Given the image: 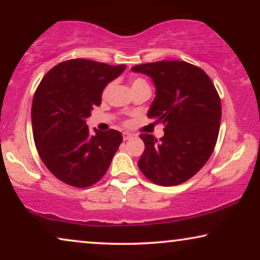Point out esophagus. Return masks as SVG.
Returning <instances> with one entry per match:
<instances>
[{
	"instance_id": "34e87169",
	"label": "esophagus",
	"mask_w": 260,
	"mask_h": 260,
	"mask_svg": "<svg viewBox=\"0 0 260 260\" xmlns=\"http://www.w3.org/2000/svg\"><path fill=\"white\" fill-rule=\"evenodd\" d=\"M130 138H133V135H131V134H129V133H124L123 134V140L124 141L130 140Z\"/></svg>"
}]
</instances>
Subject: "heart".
I'll use <instances>...</instances> for the list:
<instances>
[{"label": "heart", "instance_id": "1", "mask_svg": "<svg viewBox=\"0 0 260 260\" xmlns=\"http://www.w3.org/2000/svg\"><path fill=\"white\" fill-rule=\"evenodd\" d=\"M131 87H133V91H135V90H138V88L149 87V86H148L147 81H145L144 79H142V78H136V79H134L133 83H131ZM109 88H110V85H108V86L104 88V91H103V95H105L106 93H108Z\"/></svg>", "mask_w": 260, "mask_h": 260}]
</instances>
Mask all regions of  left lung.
<instances>
[{
	"instance_id": "obj_1",
	"label": "left lung",
	"mask_w": 260,
	"mask_h": 260,
	"mask_svg": "<svg viewBox=\"0 0 260 260\" xmlns=\"http://www.w3.org/2000/svg\"><path fill=\"white\" fill-rule=\"evenodd\" d=\"M155 83L148 117L165 125V136L141 134L144 151L138 167L158 186H176L193 177L211 157L218 140L221 102L211 78L186 61H156L133 67Z\"/></svg>"
}]
</instances>
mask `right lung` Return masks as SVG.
I'll list each match as a JSON object with an SVG mask.
<instances>
[{
    "label": "right lung",
    "mask_w": 260,
    "mask_h": 260,
    "mask_svg": "<svg viewBox=\"0 0 260 260\" xmlns=\"http://www.w3.org/2000/svg\"><path fill=\"white\" fill-rule=\"evenodd\" d=\"M125 67L71 59L53 67L39 84L31 104L35 147L47 169L61 182L86 188L108 172L122 134L95 130L92 136L85 119L101 105L104 87Z\"/></svg>",
    "instance_id": "right-lung-1"
}]
</instances>
